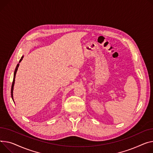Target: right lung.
Returning <instances> with one entry per match:
<instances>
[{"label": "right lung", "mask_w": 153, "mask_h": 153, "mask_svg": "<svg viewBox=\"0 0 153 153\" xmlns=\"http://www.w3.org/2000/svg\"><path fill=\"white\" fill-rule=\"evenodd\" d=\"M23 56H22V58L20 59L19 63H20L22 62V60L23 59ZM19 66V63L17 65L16 68H15V72H14V76H13V82H12V88H11V95H12V100L13 101V87H14V84H15V76H16V72H17V70H18V68Z\"/></svg>", "instance_id": "right-lung-1"}]
</instances>
